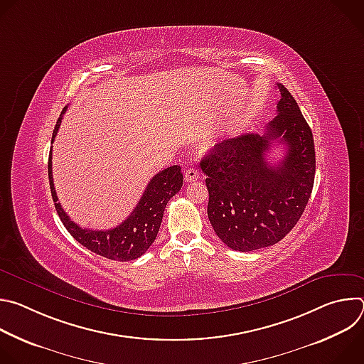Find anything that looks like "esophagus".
Masks as SVG:
<instances>
[{"mask_svg":"<svg viewBox=\"0 0 364 364\" xmlns=\"http://www.w3.org/2000/svg\"><path fill=\"white\" fill-rule=\"evenodd\" d=\"M198 178V171L196 168H187L186 173H184V180L187 183H191V181H196Z\"/></svg>","mask_w":364,"mask_h":364,"instance_id":"34e87169","label":"esophagus"}]
</instances>
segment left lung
<instances>
[{
    "mask_svg": "<svg viewBox=\"0 0 364 364\" xmlns=\"http://www.w3.org/2000/svg\"><path fill=\"white\" fill-rule=\"evenodd\" d=\"M278 115L265 134H243L215 145L201 160L209 190L207 216L225 245L250 252L278 243L302 216L316 176V149L311 128L289 90L277 83ZM285 144L278 164L267 153Z\"/></svg>",
    "mask_w": 364,
    "mask_h": 364,
    "instance_id": "obj_1",
    "label": "left lung"
}]
</instances>
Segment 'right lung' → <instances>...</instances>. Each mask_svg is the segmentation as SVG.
I'll list each match as a JSON object with an SVG mask.
<instances>
[{"instance_id":"1","label":"right lung","mask_w":364,"mask_h":364,"mask_svg":"<svg viewBox=\"0 0 364 364\" xmlns=\"http://www.w3.org/2000/svg\"><path fill=\"white\" fill-rule=\"evenodd\" d=\"M68 107L63 108L60 118L56 122L51 142L55 141L63 114ZM48 181L51 197H53L58 215L68 229V232L86 249L100 255L112 261L127 262L144 255L154 243L160 230L166 205L173 196H176L183 186V173L180 166L168 167L159 174H155L132 213L117 228L109 230H92L83 229L66 215L60 203H58V194L53 184V174H51V149L48 155Z\"/></svg>"}]
</instances>
